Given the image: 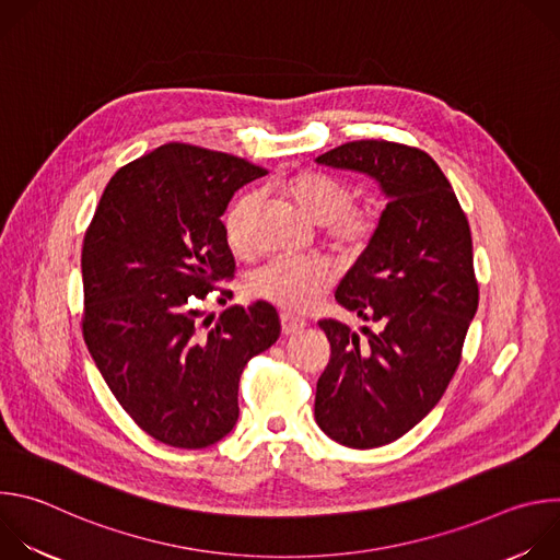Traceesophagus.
I'll use <instances>...</instances> for the list:
<instances>
[{
	"label": "esophagus",
	"instance_id": "34e87169",
	"mask_svg": "<svg viewBox=\"0 0 560 560\" xmlns=\"http://www.w3.org/2000/svg\"><path fill=\"white\" fill-rule=\"evenodd\" d=\"M303 328H305L303 318H296L292 314H281V332L283 335H294V332H301Z\"/></svg>",
	"mask_w": 560,
	"mask_h": 560
}]
</instances>
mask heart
<instances>
[{
	"mask_svg": "<svg viewBox=\"0 0 560 560\" xmlns=\"http://www.w3.org/2000/svg\"><path fill=\"white\" fill-rule=\"evenodd\" d=\"M285 195L312 223L326 225L328 236L341 246H363L376 228V217L368 208L352 206V188L330 175L301 171L275 177L268 184ZM259 206L257 192H244L225 212V236L234 250L246 253L253 246L250 223ZM335 270L316 257H272L253 270L248 288L255 296L285 310L307 312L332 285Z\"/></svg>",
	"mask_w": 560,
	"mask_h": 560,
	"instance_id": "heart-1",
	"label": "heart"
}]
</instances>
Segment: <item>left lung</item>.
<instances>
[{"mask_svg": "<svg viewBox=\"0 0 560 560\" xmlns=\"http://www.w3.org/2000/svg\"><path fill=\"white\" fill-rule=\"evenodd\" d=\"M316 164L378 182L387 206L335 299L374 324L318 322L330 361L314 419L332 441L370 450L401 439L441 401L478 307L467 217L434 159L412 145L350 141Z\"/></svg>", "mask_w": 560, "mask_h": 560, "instance_id": "obj_1", "label": "left lung"}]
</instances>
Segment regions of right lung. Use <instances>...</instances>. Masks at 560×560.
Segmentation results:
<instances>
[{
	"label": "right lung",
	"instance_id": "add662e5",
	"mask_svg": "<svg viewBox=\"0 0 560 560\" xmlns=\"http://www.w3.org/2000/svg\"><path fill=\"white\" fill-rule=\"evenodd\" d=\"M264 175L234 154L159 145L113 175L86 230L84 341L119 406L159 443L221 441L238 419L246 363L281 335L266 301L232 305L214 324L195 307L234 277L221 214Z\"/></svg>",
	"mask_w": 560,
	"mask_h": 560
}]
</instances>
